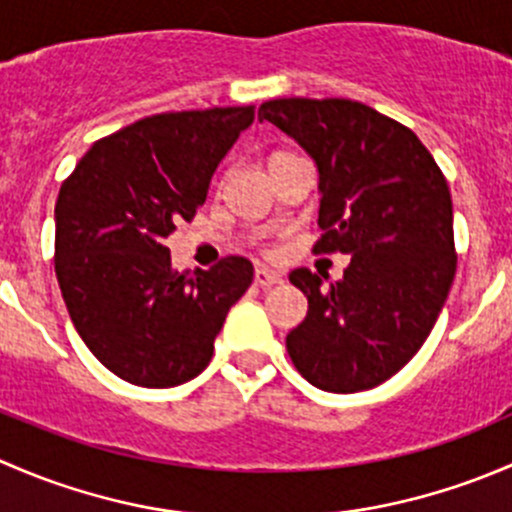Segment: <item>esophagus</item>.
<instances>
[{
    "label": "esophagus",
    "instance_id": "1",
    "mask_svg": "<svg viewBox=\"0 0 512 512\" xmlns=\"http://www.w3.org/2000/svg\"><path fill=\"white\" fill-rule=\"evenodd\" d=\"M282 282V275L280 272L270 270V267H257L255 270V285L262 287V289H270L275 285H280Z\"/></svg>",
    "mask_w": 512,
    "mask_h": 512
}]
</instances>
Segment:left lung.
I'll return each instance as SVG.
<instances>
[{
	"label": "left lung",
	"instance_id": "1",
	"mask_svg": "<svg viewBox=\"0 0 512 512\" xmlns=\"http://www.w3.org/2000/svg\"><path fill=\"white\" fill-rule=\"evenodd\" d=\"M319 170L314 252L352 257L337 285L299 267L307 297L287 334L299 374L334 394L374 389L404 369L431 334L456 275L446 178L411 128L349 98H275L257 111Z\"/></svg>",
	"mask_w": 512,
	"mask_h": 512
}]
</instances>
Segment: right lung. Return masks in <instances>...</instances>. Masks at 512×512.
<instances>
[{
  "instance_id": "right-lung-1",
  "label": "right lung",
  "mask_w": 512,
  "mask_h": 512,
  "mask_svg": "<svg viewBox=\"0 0 512 512\" xmlns=\"http://www.w3.org/2000/svg\"><path fill=\"white\" fill-rule=\"evenodd\" d=\"M255 106L158 113L101 138L56 200L54 267L66 309L91 354L123 381L168 389L195 379L252 262L178 272L165 237L193 220L215 168Z\"/></svg>"
}]
</instances>
